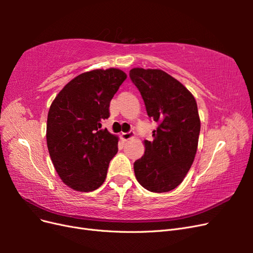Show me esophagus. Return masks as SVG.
<instances>
[{"instance_id":"1","label":"esophagus","mask_w":253,"mask_h":253,"mask_svg":"<svg viewBox=\"0 0 253 253\" xmlns=\"http://www.w3.org/2000/svg\"><path fill=\"white\" fill-rule=\"evenodd\" d=\"M121 138L124 139L125 141L131 140L133 138H135V133L134 132H128V133H122L121 134Z\"/></svg>"}]
</instances>
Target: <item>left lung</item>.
Instances as JSON below:
<instances>
[{
    "label": "left lung",
    "mask_w": 253,
    "mask_h": 253,
    "mask_svg": "<svg viewBox=\"0 0 253 253\" xmlns=\"http://www.w3.org/2000/svg\"><path fill=\"white\" fill-rule=\"evenodd\" d=\"M129 77L140 91L148 116L158 122L154 139L144 140V154L134 163L136 179L151 192L175 189L192 166L201 119L194 96L162 70L134 67Z\"/></svg>",
    "instance_id": "left-lung-1"
}]
</instances>
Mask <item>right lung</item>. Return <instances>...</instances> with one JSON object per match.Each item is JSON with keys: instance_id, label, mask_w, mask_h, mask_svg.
Returning a JSON list of instances; mask_svg holds the SVG:
<instances>
[{"instance_id": "add662e5", "label": "right lung", "mask_w": 253, "mask_h": 253, "mask_svg": "<svg viewBox=\"0 0 253 253\" xmlns=\"http://www.w3.org/2000/svg\"><path fill=\"white\" fill-rule=\"evenodd\" d=\"M119 68L93 70L68 82L53 99L47 115L46 141L53 167L67 187L89 192L105 180L118 136L101 128L109 106L126 79Z\"/></svg>"}]
</instances>
